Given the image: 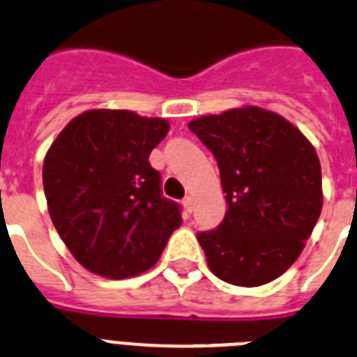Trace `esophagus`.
<instances>
[{"label": "esophagus", "instance_id": "1", "mask_svg": "<svg viewBox=\"0 0 357 357\" xmlns=\"http://www.w3.org/2000/svg\"><path fill=\"white\" fill-rule=\"evenodd\" d=\"M183 206H185V210H187V212L190 213L192 210H194V199H192L190 196L185 197V199H183Z\"/></svg>", "mask_w": 357, "mask_h": 357}]
</instances>
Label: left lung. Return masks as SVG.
I'll list each match as a JSON object with an SVG mask.
<instances>
[{"instance_id": "8db88e82", "label": "left lung", "mask_w": 357, "mask_h": 357, "mask_svg": "<svg viewBox=\"0 0 357 357\" xmlns=\"http://www.w3.org/2000/svg\"><path fill=\"white\" fill-rule=\"evenodd\" d=\"M188 129L215 156L228 206L215 230L197 234L208 268L234 286L275 280L320 217L316 151L293 123L260 107L201 116Z\"/></svg>"}]
</instances>
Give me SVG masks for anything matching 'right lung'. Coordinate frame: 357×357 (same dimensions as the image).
<instances>
[{
	"label": "right lung",
	"mask_w": 357,
	"mask_h": 357,
	"mask_svg": "<svg viewBox=\"0 0 357 357\" xmlns=\"http://www.w3.org/2000/svg\"><path fill=\"white\" fill-rule=\"evenodd\" d=\"M169 132L163 119L132 111L79 114L52 144L43 187L52 222L80 264L120 280L153 268L181 206L161 194L149 154Z\"/></svg>",
	"instance_id": "1"
}]
</instances>
